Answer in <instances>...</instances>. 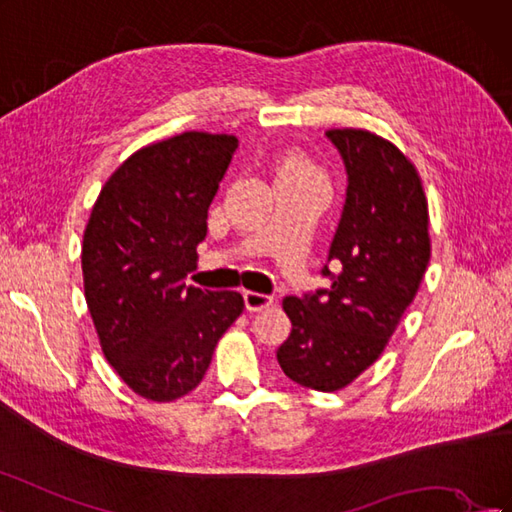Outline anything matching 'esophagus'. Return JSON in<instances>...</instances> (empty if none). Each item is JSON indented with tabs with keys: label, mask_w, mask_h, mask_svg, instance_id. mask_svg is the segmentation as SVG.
Segmentation results:
<instances>
[{
	"label": "esophagus",
	"mask_w": 512,
	"mask_h": 512,
	"mask_svg": "<svg viewBox=\"0 0 512 512\" xmlns=\"http://www.w3.org/2000/svg\"><path fill=\"white\" fill-rule=\"evenodd\" d=\"M245 299V308L250 312H258V310H265L273 306V297L265 295V293H254V290H245L243 293Z\"/></svg>",
	"instance_id": "1"
}]
</instances>
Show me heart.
<instances>
[{
	"mask_svg": "<svg viewBox=\"0 0 512 512\" xmlns=\"http://www.w3.org/2000/svg\"><path fill=\"white\" fill-rule=\"evenodd\" d=\"M278 178H295V181H319L327 185L325 172L301 153H288L278 168Z\"/></svg>",
	"mask_w": 512,
	"mask_h": 512,
	"instance_id": "obj_1",
	"label": "heart"
}]
</instances>
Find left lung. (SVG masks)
Returning <instances> with one entry per match:
<instances>
[{
  "instance_id": "obj_1",
  "label": "left lung",
  "mask_w": 512,
  "mask_h": 512,
  "mask_svg": "<svg viewBox=\"0 0 512 512\" xmlns=\"http://www.w3.org/2000/svg\"><path fill=\"white\" fill-rule=\"evenodd\" d=\"M347 165V202L327 260L342 267L329 290L284 297L293 329L278 349L288 379L338 392L377 362L431 258L428 202L411 159L366 129H329Z\"/></svg>"
}]
</instances>
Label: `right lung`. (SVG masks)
Listing matches in <instances>:
<instances>
[{"label":"right lung","mask_w":512,"mask_h":512,"mask_svg":"<svg viewBox=\"0 0 512 512\" xmlns=\"http://www.w3.org/2000/svg\"><path fill=\"white\" fill-rule=\"evenodd\" d=\"M239 140L185 131L124 159L96 198L81 245L103 355L129 388L172 403L198 388L245 303L234 290L185 286L206 217Z\"/></svg>","instance_id":"right-lung-1"}]
</instances>
